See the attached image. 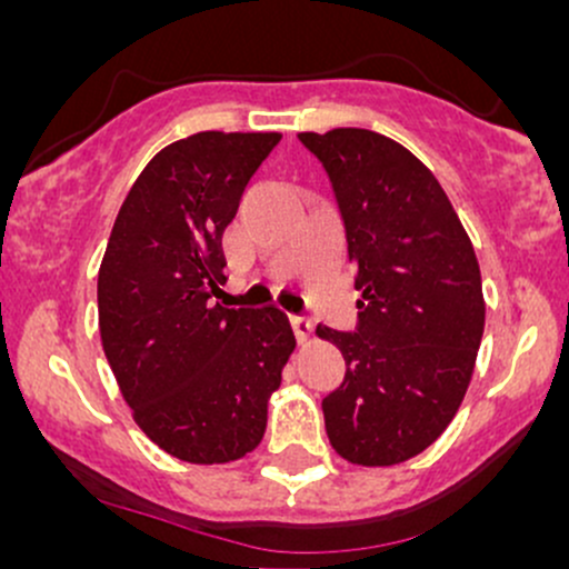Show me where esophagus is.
Masks as SVG:
<instances>
[{
  "mask_svg": "<svg viewBox=\"0 0 569 569\" xmlns=\"http://www.w3.org/2000/svg\"><path fill=\"white\" fill-rule=\"evenodd\" d=\"M289 321H291V329H293V335H297L299 342H307V339H310V331H312L310 318L289 316Z\"/></svg>",
  "mask_w": 569,
  "mask_h": 569,
  "instance_id": "1",
  "label": "esophagus"
}]
</instances>
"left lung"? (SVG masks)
<instances>
[{"mask_svg":"<svg viewBox=\"0 0 569 569\" xmlns=\"http://www.w3.org/2000/svg\"><path fill=\"white\" fill-rule=\"evenodd\" d=\"M323 162L356 270L358 326L337 345L345 380L323 398L331 447L352 466H398L447 430L485 335L473 243L439 179L407 147L363 128L299 133Z\"/></svg>","mask_w":569,"mask_h":569,"instance_id":"left-lung-1","label":"left lung"}]
</instances>
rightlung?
Wrapping results in <instances>:
<instances>
[{
    "label": "right lung",
    "mask_w": 569,
    "mask_h": 569,
    "mask_svg": "<svg viewBox=\"0 0 569 569\" xmlns=\"http://www.w3.org/2000/svg\"><path fill=\"white\" fill-rule=\"evenodd\" d=\"M280 133L202 130L130 187L98 270V329L133 420L162 452L219 466L259 447L297 348L276 305L221 307V234Z\"/></svg>",
    "instance_id": "right-lung-1"
}]
</instances>
